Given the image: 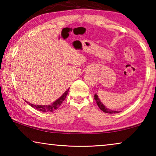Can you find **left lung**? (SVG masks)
<instances>
[{
  "mask_svg": "<svg viewBox=\"0 0 156 156\" xmlns=\"http://www.w3.org/2000/svg\"><path fill=\"white\" fill-rule=\"evenodd\" d=\"M94 99L96 100V102H97V105L99 107L100 109H101V111H103L104 112L108 113V114H116V113L120 112H119V111L110 110V109H108V108L105 107V106H104V104L101 103V101H100V99H99V97H98V95L97 94H94Z\"/></svg>",
  "mask_w": 156,
  "mask_h": 156,
  "instance_id": "obj_1",
  "label": "left lung"
}]
</instances>
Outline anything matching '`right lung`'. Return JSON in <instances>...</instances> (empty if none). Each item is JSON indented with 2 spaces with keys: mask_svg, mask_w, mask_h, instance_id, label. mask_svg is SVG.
Listing matches in <instances>:
<instances>
[{
  "mask_svg": "<svg viewBox=\"0 0 156 156\" xmlns=\"http://www.w3.org/2000/svg\"><path fill=\"white\" fill-rule=\"evenodd\" d=\"M69 88L58 99L56 100L55 102H53V103L52 104H50V105H35V104H30L27 101H26V102H27V104H28L30 106H32V107L36 108V109L40 111V112H53L54 111L57 109V108L60 106L64 100L65 99V98H66V97H67V95L68 94V91H69Z\"/></svg>",
  "mask_w": 156,
  "mask_h": 156,
  "instance_id": "obj_1",
  "label": "right lung"
}]
</instances>
